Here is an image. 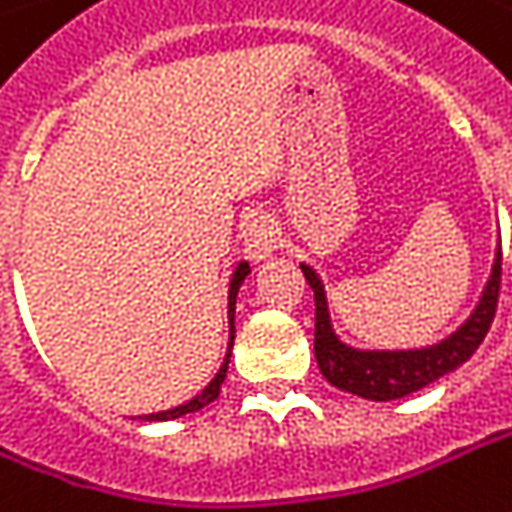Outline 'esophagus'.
Instances as JSON below:
<instances>
[{
	"label": "esophagus",
	"instance_id": "34e87169",
	"mask_svg": "<svg viewBox=\"0 0 512 512\" xmlns=\"http://www.w3.org/2000/svg\"><path fill=\"white\" fill-rule=\"evenodd\" d=\"M243 246H246V255L252 260H263L275 252L278 246V228L275 223L266 217V214H252L246 223H243Z\"/></svg>",
	"mask_w": 512,
	"mask_h": 512
}]
</instances>
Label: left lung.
I'll use <instances>...</instances> for the list:
<instances>
[{"instance_id":"1","label":"left lung","mask_w":512,"mask_h":512,"mask_svg":"<svg viewBox=\"0 0 512 512\" xmlns=\"http://www.w3.org/2000/svg\"><path fill=\"white\" fill-rule=\"evenodd\" d=\"M301 269H304V278L316 295V362L321 374L330 385L342 388L347 394H356L362 400H376V403L400 400L406 394H414L443 374L455 371L458 365H464L466 359L478 350V345L484 342V336L496 318L498 292H501V255H498L478 310L472 313V318L455 336H449L446 342L435 347H426V350L359 353V350L345 347L333 336L321 281L310 266H301Z\"/></svg>"}]
</instances>
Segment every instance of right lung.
<instances>
[{"label":"right lung","instance_id":"add662e5","mask_svg":"<svg viewBox=\"0 0 512 512\" xmlns=\"http://www.w3.org/2000/svg\"><path fill=\"white\" fill-rule=\"evenodd\" d=\"M249 275V263H240L237 266V272H234V278H231V292H228V321H231V345H234V301H237V289L243 284V278ZM228 345V347H231ZM228 359H231V353L226 356V362H223V368H220V374L214 376V382L202 391V394H196L191 403H185V406L179 408H170V411H159V414H144V420H173V417H182V414H191V411H199V408H205L208 403H214L217 397H220V385H223V379H226L228 371Z\"/></svg>","mask_w":512,"mask_h":512}]
</instances>
